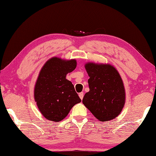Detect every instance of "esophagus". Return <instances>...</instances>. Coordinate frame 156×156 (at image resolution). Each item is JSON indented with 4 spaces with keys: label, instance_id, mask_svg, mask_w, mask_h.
I'll return each mask as SVG.
<instances>
[{
    "label": "esophagus",
    "instance_id": "1",
    "mask_svg": "<svg viewBox=\"0 0 156 156\" xmlns=\"http://www.w3.org/2000/svg\"><path fill=\"white\" fill-rule=\"evenodd\" d=\"M78 95H79V97H80L81 99H83V97H84V93H82V92L80 93H79Z\"/></svg>",
    "mask_w": 156,
    "mask_h": 156
}]
</instances>
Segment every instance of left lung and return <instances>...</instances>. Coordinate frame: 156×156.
Wrapping results in <instances>:
<instances>
[{
    "mask_svg": "<svg viewBox=\"0 0 156 156\" xmlns=\"http://www.w3.org/2000/svg\"><path fill=\"white\" fill-rule=\"evenodd\" d=\"M84 67L90 77V90L84 94L82 103L99 121L113 120L120 114L126 101L120 74L108 63L88 62Z\"/></svg>",
    "mask_w": 156,
    "mask_h": 156,
    "instance_id": "8db88e82",
    "label": "left lung"
}]
</instances>
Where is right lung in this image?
<instances>
[{
	"label": "right lung",
	"instance_id": "add662e5",
	"mask_svg": "<svg viewBox=\"0 0 156 156\" xmlns=\"http://www.w3.org/2000/svg\"><path fill=\"white\" fill-rule=\"evenodd\" d=\"M76 60L53 57L39 72L34 87V100L39 111L48 120L62 121L81 99L66 75L74 70Z\"/></svg>",
	"mask_w": 156,
	"mask_h": 156
}]
</instances>
